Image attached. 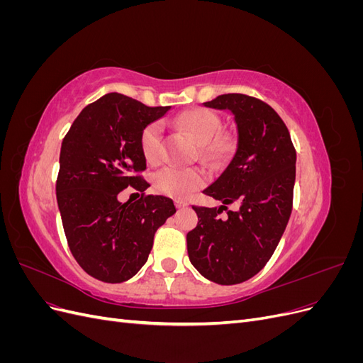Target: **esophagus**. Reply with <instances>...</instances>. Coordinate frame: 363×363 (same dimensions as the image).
<instances>
[{"instance_id":"34e87169","label":"esophagus","mask_w":363,"mask_h":363,"mask_svg":"<svg viewBox=\"0 0 363 363\" xmlns=\"http://www.w3.org/2000/svg\"><path fill=\"white\" fill-rule=\"evenodd\" d=\"M175 207H177V208H186V207H188V203L183 201V200H175Z\"/></svg>"}]
</instances>
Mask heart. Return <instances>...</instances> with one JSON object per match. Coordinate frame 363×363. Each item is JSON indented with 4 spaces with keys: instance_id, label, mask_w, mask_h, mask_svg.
<instances>
[{
    "instance_id": "b5f03b06",
    "label": "heart",
    "mask_w": 363,
    "mask_h": 363,
    "mask_svg": "<svg viewBox=\"0 0 363 363\" xmlns=\"http://www.w3.org/2000/svg\"><path fill=\"white\" fill-rule=\"evenodd\" d=\"M177 123L200 142L203 155L207 159L221 160L227 157L233 148L232 136L218 133L221 119L208 108H189L179 116ZM162 133L163 130L159 123H151L142 130L140 148L144 157L151 164L159 163L162 159ZM204 183L206 172L200 168L167 167L157 171L152 177V186L159 194L179 200L189 196L194 191L204 186Z\"/></svg>"
}]
</instances>
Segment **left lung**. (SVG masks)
<instances>
[{
  "label": "left lung",
  "mask_w": 363,
  "mask_h": 363,
  "mask_svg": "<svg viewBox=\"0 0 363 363\" xmlns=\"http://www.w3.org/2000/svg\"><path fill=\"white\" fill-rule=\"evenodd\" d=\"M203 104L235 115L238 145L224 172L204 189L223 206H192L199 224L186 236L188 255L206 279L236 284L267 265L288 225L296 152L286 124L259 98L225 94ZM233 202L240 208L228 211ZM223 210L225 218L218 216Z\"/></svg>",
  "instance_id": "obj_1"
}]
</instances>
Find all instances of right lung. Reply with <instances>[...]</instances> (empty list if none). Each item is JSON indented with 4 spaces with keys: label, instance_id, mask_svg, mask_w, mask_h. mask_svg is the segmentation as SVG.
<instances>
[{
    "label": "right lung",
    "instance_id": "obj_1",
    "mask_svg": "<svg viewBox=\"0 0 363 363\" xmlns=\"http://www.w3.org/2000/svg\"><path fill=\"white\" fill-rule=\"evenodd\" d=\"M169 111L123 94H106L75 118L60 148L57 204L69 250L96 280L121 283L144 267L157 228L175 213L171 199L140 195L121 203L128 186L144 192L140 135Z\"/></svg>",
    "mask_w": 363,
    "mask_h": 363
}]
</instances>
